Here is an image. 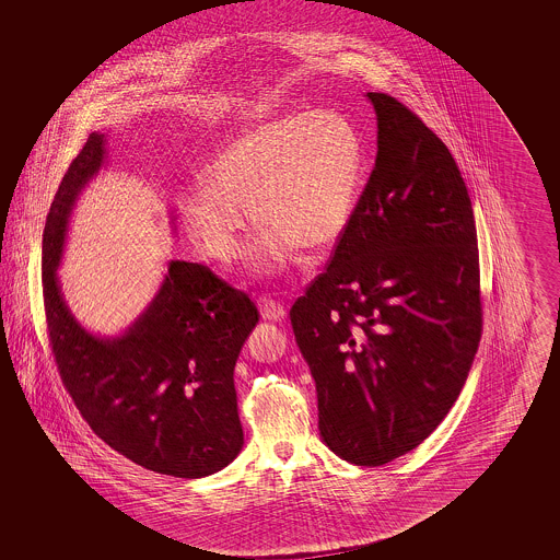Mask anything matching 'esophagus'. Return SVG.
I'll return each instance as SVG.
<instances>
[{
  "label": "esophagus",
  "mask_w": 560,
  "mask_h": 560,
  "mask_svg": "<svg viewBox=\"0 0 560 560\" xmlns=\"http://www.w3.org/2000/svg\"><path fill=\"white\" fill-rule=\"evenodd\" d=\"M258 307H260L262 318H267V320H275L277 323V320L285 318V305L277 302V300H272L271 295H262L258 300Z\"/></svg>",
  "instance_id": "1"
}]
</instances>
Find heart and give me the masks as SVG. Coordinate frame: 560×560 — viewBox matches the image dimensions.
<instances>
[{"instance_id":"1","label":"heart","mask_w":560,"mask_h":560,"mask_svg":"<svg viewBox=\"0 0 560 560\" xmlns=\"http://www.w3.org/2000/svg\"><path fill=\"white\" fill-rule=\"evenodd\" d=\"M209 178L180 205L188 236L205 255L234 262L244 253L250 207L267 225L253 248V269L281 271L298 246L323 250L345 234L363 185V148L355 127L337 113L288 115L225 145Z\"/></svg>"}]
</instances>
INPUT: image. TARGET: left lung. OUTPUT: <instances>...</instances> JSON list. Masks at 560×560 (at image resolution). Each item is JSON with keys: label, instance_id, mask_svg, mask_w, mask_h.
Listing matches in <instances>:
<instances>
[{"label": "left lung", "instance_id": "1", "mask_svg": "<svg viewBox=\"0 0 560 560\" xmlns=\"http://www.w3.org/2000/svg\"><path fill=\"white\" fill-rule=\"evenodd\" d=\"M377 155L345 234L291 307L318 392L323 441L357 466L423 443L472 368L482 337L468 188L419 115L368 92Z\"/></svg>", "mask_w": 560, "mask_h": 560}]
</instances>
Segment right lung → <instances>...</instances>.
Wrapping results in <instances>:
<instances>
[{"mask_svg": "<svg viewBox=\"0 0 560 560\" xmlns=\"http://www.w3.org/2000/svg\"><path fill=\"white\" fill-rule=\"evenodd\" d=\"M102 160L104 136L90 133L45 223L43 302L57 372L85 423L120 456L158 475H213L244 445L234 368L258 310L209 267L172 260L150 310L122 337L85 332L55 271L69 211Z\"/></svg>", "mask_w": 560, "mask_h": 560, "instance_id": "add662e5", "label": "right lung"}]
</instances>
